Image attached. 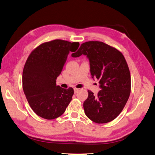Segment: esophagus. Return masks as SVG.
<instances>
[{
	"label": "esophagus",
	"instance_id": "34e87169",
	"mask_svg": "<svg viewBox=\"0 0 155 155\" xmlns=\"http://www.w3.org/2000/svg\"><path fill=\"white\" fill-rule=\"evenodd\" d=\"M78 91H79V89H77V88H74V94L77 93Z\"/></svg>",
	"mask_w": 155,
	"mask_h": 155
}]
</instances>
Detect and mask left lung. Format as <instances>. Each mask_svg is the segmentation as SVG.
I'll use <instances>...</instances> for the list:
<instances>
[{
    "mask_svg": "<svg viewBox=\"0 0 155 155\" xmlns=\"http://www.w3.org/2000/svg\"><path fill=\"white\" fill-rule=\"evenodd\" d=\"M86 55L92 78L99 80L101 90L94 95L88 91L84 109L91 121L107 123L121 112L129 98L131 77L123 55L116 48L101 41H88L73 53V57Z\"/></svg>",
    "mask_w": 155,
    "mask_h": 155,
    "instance_id": "8db88e82",
    "label": "left lung"
}]
</instances>
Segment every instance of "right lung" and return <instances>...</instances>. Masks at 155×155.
I'll use <instances>...</instances> for the list:
<instances>
[{
	"label": "right lung",
	"instance_id": "add662e5",
	"mask_svg": "<svg viewBox=\"0 0 155 155\" xmlns=\"http://www.w3.org/2000/svg\"><path fill=\"white\" fill-rule=\"evenodd\" d=\"M79 45L78 42L55 39L40 45L28 56L23 70V90L38 116L54 119L65 112L74 91L57 85L56 79L70 51H75Z\"/></svg>",
	"mask_w": 155,
	"mask_h": 155
}]
</instances>
